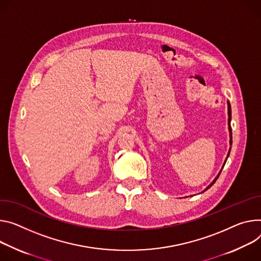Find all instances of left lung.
<instances>
[{"mask_svg": "<svg viewBox=\"0 0 261 261\" xmlns=\"http://www.w3.org/2000/svg\"><path fill=\"white\" fill-rule=\"evenodd\" d=\"M228 115H229V117H228V125H229V132H230V145H232V130H231V126H230V122H231V106H230V103L228 102ZM231 149V148H230ZM229 154H230V150H229V152H228V155H227V158L229 157ZM227 158H226V160H225V162H224V165H225V163H226V161H227ZM224 165H223V168H224ZM222 168V169H223ZM221 172H222V170L220 171V173H219V175L217 176V178L212 181V183H210V185H208L207 187H206V189L205 191H207L208 188H210L212 185H213V183H215L217 180H218V178H219V176L221 175ZM204 191V192H205Z\"/></svg>", "mask_w": 261, "mask_h": 261, "instance_id": "1", "label": "left lung"}]
</instances>
